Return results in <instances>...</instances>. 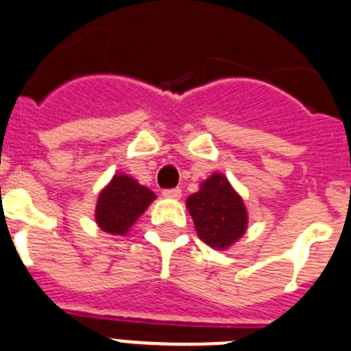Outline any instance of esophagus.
I'll use <instances>...</instances> for the list:
<instances>
[{"mask_svg":"<svg viewBox=\"0 0 351 351\" xmlns=\"http://www.w3.org/2000/svg\"><path fill=\"white\" fill-rule=\"evenodd\" d=\"M162 195L168 199H178L182 197V189H180V186H175V189H165V191H162Z\"/></svg>","mask_w":351,"mask_h":351,"instance_id":"obj_1","label":"esophagus"}]
</instances>
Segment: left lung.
Here are the masks:
<instances>
[{
    "instance_id": "left-lung-1",
    "label": "left lung",
    "mask_w": 351,
    "mask_h": 351,
    "mask_svg": "<svg viewBox=\"0 0 351 351\" xmlns=\"http://www.w3.org/2000/svg\"><path fill=\"white\" fill-rule=\"evenodd\" d=\"M197 235L215 250H225L242 237L247 227V213L241 195L223 175H215L201 185V191L186 199Z\"/></svg>"
}]
</instances>
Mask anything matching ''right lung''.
<instances>
[{
  "mask_svg": "<svg viewBox=\"0 0 351 351\" xmlns=\"http://www.w3.org/2000/svg\"><path fill=\"white\" fill-rule=\"evenodd\" d=\"M154 199L156 194L136 180L116 175L98 197L97 223L107 234H126Z\"/></svg>",
  "mask_w": 351,
  "mask_h": 351,
  "instance_id": "obj_1",
  "label": "right lung"
}]
</instances>
